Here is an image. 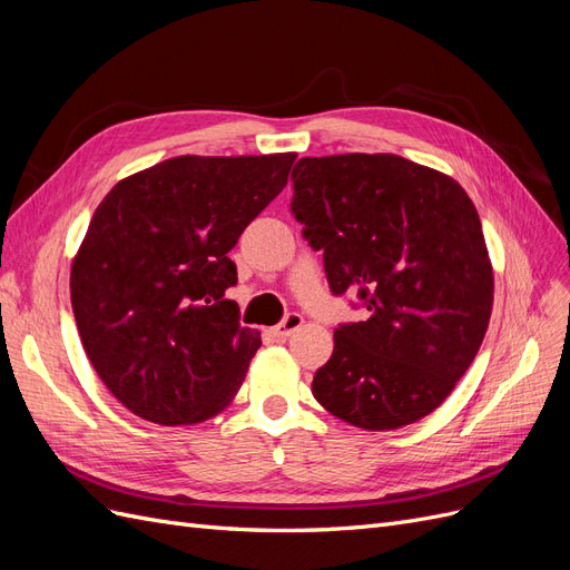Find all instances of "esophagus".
I'll list each match as a JSON object with an SVG mask.
<instances>
[{"mask_svg": "<svg viewBox=\"0 0 570 570\" xmlns=\"http://www.w3.org/2000/svg\"><path fill=\"white\" fill-rule=\"evenodd\" d=\"M302 323H304V318H302L299 314H287L283 323H278V325L273 327V335H275V337H281V340H285V337H289V335L295 333V331H299Z\"/></svg>", "mask_w": 570, "mask_h": 570, "instance_id": "34e87169", "label": "esophagus"}]
</instances>
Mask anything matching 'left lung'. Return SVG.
I'll return each instance as SVG.
<instances>
[{
  "label": "left lung",
  "instance_id": "obj_1",
  "mask_svg": "<svg viewBox=\"0 0 570 570\" xmlns=\"http://www.w3.org/2000/svg\"><path fill=\"white\" fill-rule=\"evenodd\" d=\"M292 180V214L323 249L331 289L358 292L371 312L335 331L316 402L364 430L421 421L469 371L492 314V262L471 197L396 154L304 157Z\"/></svg>",
  "mask_w": 570,
  "mask_h": 570
}]
</instances>
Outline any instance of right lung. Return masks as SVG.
<instances>
[{
    "mask_svg": "<svg viewBox=\"0 0 570 570\" xmlns=\"http://www.w3.org/2000/svg\"><path fill=\"white\" fill-rule=\"evenodd\" d=\"M295 151L185 157L118 180L71 264L82 350L116 400L159 425L226 411L262 347L237 323L228 252L283 193Z\"/></svg>",
    "mask_w": 570,
    "mask_h": 570,
    "instance_id": "add662e5",
    "label": "right lung"
}]
</instances>
